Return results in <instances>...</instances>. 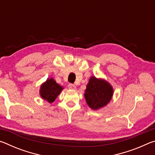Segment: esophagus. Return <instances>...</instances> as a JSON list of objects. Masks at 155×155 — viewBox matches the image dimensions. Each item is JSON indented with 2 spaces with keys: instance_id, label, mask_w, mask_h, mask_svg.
<instances>
[{
  "instance_id": "34e87169",
  "label": "esophagus",
  "mask_w": 155,
  "mask_h": 155,
  "mask_svg": "<svg viewBox=\"0 0 155 155\" xmlns=\"http://www.w3.org/2000/svg\"><path fill=\"white\" fill-rule=\"evenodd\" d=\"M68 87L70 90H76V88H77V87H76L75 85H74V84H69Z\"/></svg>"
}]
</instances>
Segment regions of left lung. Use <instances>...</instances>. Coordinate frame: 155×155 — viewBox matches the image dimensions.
<instances>
[{
	"mask_svg": "<svg viewBox=\"0 0 155 155\" xmlns=\"http://www.w3.org/2000/svg\"><path fill=\"white\" fill-rule=\"evenodd\" d=\"M114 88L103 78L91 77L86 86L84 97L86 103L92 110H98L105 107L112 99Z\"/></svg>",
	"mask_w": 155,
	"mask_h": 155,
	"instance_id": "obj_1",
	"label": "left lung"
}]
</instances>
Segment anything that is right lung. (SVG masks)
Listing matches in <instances>:
<instances>
[{
  "label": "right lung",
  "instance_id": "1",
  "mask_svg": "<svg viewBox=\"0 0 155 155\" xmlns=\"http://www.w3.org/2000/svg\"><path fill=\"white\" fill-rule=\"evenodd\" d=\"M63 90L64 87L57 83L55 80L52 78H48L40 86V95L44 101L52 103L55 101Z\"/></svg>",
  "mask_w": 155,
  "mask_h": 155
}]
</instances>
